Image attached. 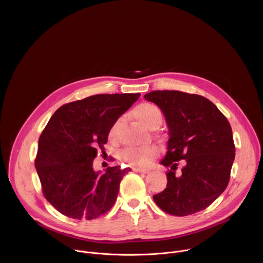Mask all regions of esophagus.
I'll return each mask as SVG.
<instances>
[{
	"label": "esophagus",
	"mask_w": 263,
	"mask_h": 263,
	"mask_svg": "<svg viewBox=\"0 0 263 263\" xmlns=\"http://www.w3.org/2000/svg\"><path fill=\"white\" fill-rule=\"evenodd\" d=\"M133 171L136 172V173H141V174H148L149 171L147 170H143V168H136V167H133Z\"/></svg>",
	"instance_id": "34e87169"
}]
</instances>
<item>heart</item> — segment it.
Listing matches in <instances>:
<instances>
[{"label": "heart", "mask_w": 263, "mask_h": 263, "mask_svg": "<svg viewBox=\"0 0 263 263\" xmlns=\"http://www.w3.org/2000/svg\"><path fill=\"white\" fill-rule=\"evenodd\" d=\"M133 116L146 128L156 129L158 128L163 120L161 110L154 104L143 103L138 105L133 110ZM122 124V119L116 121L108 131V139L110 141H116L118 132ZM158 154V148L154 145L149 146H132L124 149L122 158L131 165L144 166L152 161V159Z\"/></svg>", "instance_id": "heart-1"}]
</instances>
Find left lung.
I'll use <instances>...</instances> for the list:
<instances>
[{"mask_svg": "<svg viewBox=\"0 0 263 263\" xmlns=\"http://www.w3.org/2000/svg\"><path fill=\"white\" fill-rule=\"evenodd\" d=\"M143 98L161 109L168 127L167 152L161 160L168 167L167 184L153 196L155 203L176 216L206 209L230 180L235 145L228 120L199 95L155 90Z\"/></svg>", "mask_w": 263, "mask_h": 263, "instance_id": "left-lung-1", "label": "left lung"}]
</instances>
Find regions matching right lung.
<instances>
[{
	"label": "right lung",
	"instance_id": "1",
	"mask_svg": "<svg viewBox=\"0 0 263 263\" xmlns=\"http://www.w3.org/2000/svg\"><path fill=\"white\" fill-rule=\"evenodd\" d=\"M140 93L95 95L61 106L39 140L35 167L47 201L73 219H93L117 201L120 183L130 167L95 172L108 131Z\"/></svg>",
	"mask_w": 263,
	"mask_h": 263
}]
</instances>
